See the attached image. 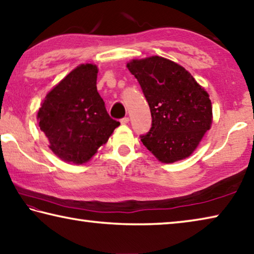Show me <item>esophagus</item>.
I'll list each match as a JSON object with an SVG mask.
<instances>
[{
	"mask_svg": "<svg viewBox=\"0 0 254 254\" xmlns=\"http://www.w3.org/2000/svg\"><path fill=\"white\" fill-rule=\"evenodd\" d=\"M128 121H130V120H128V118H123L121 120V124H127Z\"/></svg>",
	"mask_w": 254,
	"mask_h": 254,
	"instance_id": "esophagus-1",
	"label": "esophagus"
}]
</instances>
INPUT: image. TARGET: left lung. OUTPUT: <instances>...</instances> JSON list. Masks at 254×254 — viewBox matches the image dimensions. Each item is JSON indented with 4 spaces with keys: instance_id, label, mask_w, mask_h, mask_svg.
I'll return each mask as SVG.
<instances>
[{
    "instance_id": "8db88e82",
    "label": "left lung",
    "mask_w": 254,
    "mask_h": 254,
    "mask_svg": "<svg viewBox=\"0 0 254 254\" xmlns=\"http://www.w3.org/2000/svg\"><path fill=\"white\" fill-rule=\"evenodd\" d=\"M127 67L151 112L152 127L141 136L144 147L162 163L188 158L212 127L208 93L183 66L160 56L132 59Z\"/></svg>"
}]
</instances>
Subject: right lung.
<instances>
[{
  "label": "right lung",
  "instance_id": "obj_1",
  "mask_svg": "<svg viewBox=\"0 0 254 254\" xmlns=\"http://www.w3.org/2000/svg\"><path fill=\"white\" fill-rule=\"evenodd\" d=\"M97 72L94 64L77 66L48 92L38 111L40 130L63 161L88 162L120 126L97 92Z\"/></svg>",
  "mask_w": 254,
  "mask_h": 254
}]
</instances>
